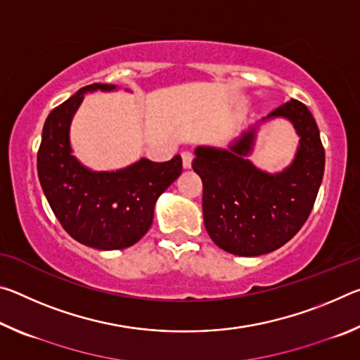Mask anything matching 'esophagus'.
Returning <instances> with one entry per match:
<instances>
[{
  "mask_svg": "<svg viewBox=\"0 0 360 360\" xmlns=\"http://www.w3.org/2000/svg\"><path fill=\"white\" fill-rule=\"evenodd\" d=\"M192 162H193V154L192 152H182V165H184V168H191L192 167Z\"/></svg>",
  "mask_w": 360,
  "mask_h": 360,
  "instance_id": "esophagus-1",
  "label": "esophagus"
}]
</instances>
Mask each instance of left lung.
<instances>
[{"instance_id": "8db88e82", "label": "left lung", "mask_w": 360, "mask_h": 360, "mask_svg": "<svg viewBox=\"0 0 360 360\" xmlns=\"http://www.w3.org/2000/svg\"><path fill=\"white\" fill-rule=\"evenodd\" d=\"M285 117L300 136L295 160L283 173L255 168L248 155L254 130L230 150L197 148L193 172L203 182V221L211 240L235 255H262L285 245L303 227L318 197L326 152L309 109L289 100L266 115Z\"/></svg>"}]
</instances>
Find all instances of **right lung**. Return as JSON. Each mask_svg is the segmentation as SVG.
I'll use <instances>...</instances> for the list:
<instances>
[{
	"label": "right lung",
	"mask_w": 360,
	"mask_h": 360,
	"mask_svg": "<svg viewBox=\"0 0 360 360\" xmlns=\"http://www.w3.org/2000/svg\"><path fill=\"white\" fill-rule=\"evenodd\" d=\"M115 85H85L47 115L38 150L42 191L62 227L85 246L114 251L133 246L150 229L157 198L182 172L181 155L148 158L117 172H90L70 146V124L84 94Z\"/></svg>",
	"instance_id": "obj_1"
}]
</instances>
